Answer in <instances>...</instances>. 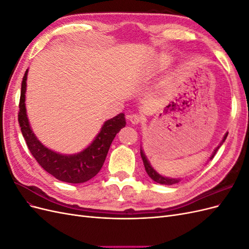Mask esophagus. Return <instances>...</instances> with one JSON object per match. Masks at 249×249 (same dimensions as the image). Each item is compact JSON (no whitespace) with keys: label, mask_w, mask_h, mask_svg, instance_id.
<instances>
[{"label":"esophagus","mask_w":249,"mask_h":249,"mask_svg":"<svg viewBox=\"0 0 249 249\" xmlns=\"http://www.w3.org/2000/svg\"><path fill=\"white\" fill-rule=\"evenodd\" d=\"M127 119H129V122L132 124H138L141 120H142V117L139 116L138 114H132V115H129L127 116Z\"/></svg>","instance_id":"esophagus-1"}]
</instances>
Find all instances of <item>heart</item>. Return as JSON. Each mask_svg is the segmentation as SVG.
<instances>
[{
    "label": "heart",
    "instance_id": "1",
    "mask_svg": "<svg viewBox=\"0 0 249 249\" xmlns=\"http://www.w3.org/2000/svg\"><path fill=\"white\" fill-rule=\"evenodd\" d=\"M163 64H165V62H163Z\"/></svg>",
    "mask_w": 249,
    "mask_h": 249
}]
</instances>
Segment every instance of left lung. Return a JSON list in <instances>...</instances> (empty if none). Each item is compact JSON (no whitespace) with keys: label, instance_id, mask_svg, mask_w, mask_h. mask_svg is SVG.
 Returning <instances> with one entry per match:
<instances>
[{"label":"left lung","instance_id":"1","mask_svg":"<svg viewBox=\"0 0 249 249\" xmlns=\"http://www.w3.org/2000/svg\"><path fill=\"white\" fill-rule=\"evenodd\" d=\"M228 134H229L228 132L225 133V135L223 136L222 140L220 141L219 144H218V146L214 149V152H213L212 155H211L209 160H212V159H213L215 154L217 153V150L219 149V147L223 144V142L225 141V139H227ZM140 155H141V158H142V160H143V164H144V167H145L146 173H147L148 177H149L150 178H152L153 180H155L156 183L161 184V185H173V184H177V183L180 182V178H167V177H164V176L160 175L159 172H157V171L154 169V167L152 166V165H150V163H149L148 159L146 158L144 152H143L142 146L140 147Z\"/></svg>","mask_w":249,"mask_h":249}]
</instances>
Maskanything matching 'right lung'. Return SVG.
I'll use <instances>...</instances> for the list:
<instances>
[{
    "mask_svg": "<svg viewBox=\"0 0 249 249\" xmlns=\"http://www.w3.org/2000/svg\"><path fill=\"white\" fill-rule=\"evenodd\" d=\"M28 71L29 70L26 71L21 82L18 124L30 152L40 166L57 179L71 184L87 182L99 173L106 160L113 139L125 126L124 114L119 113L113 118L106 120L93 141L81 152L72 155L57 153L42 144L29 123L26 109Z\"/></svg>",
    "mask_w": 249,
    "mask_h": 249,
    "instance_id": "obj_1",
    "label": "right lung"
}]
</instances>
